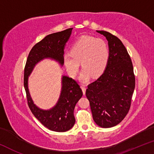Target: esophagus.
I'll list each match as a JSON object with an SVG mask.
<instances>
[{"instance_id":"34e87169","label":"esophagus","mask_w":154,"mask_h":154,"mask_svg":"<svg viewBox=\"0 0 154 154\" xmlns=\"http://www.w3.org/2000/svg\"><path fill=\"white\" fill-rule=\"evenodd\" d=\"M81 88H82L83 94V95H84L85 94V90H86V88H85V87L84 86V85H82V86H81Z\"/></svg>"}]
</instances>
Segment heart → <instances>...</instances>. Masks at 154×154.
Returning a JSON list of instances; mask_svg holds the SVG:
<instances>
[{
  "label": "heart",
  "instance_id": "b5f03b06",
  "mask_svg": "<svg viewBox=\"0 0 154 154\" xmlns=\"http://www.w3.org/2000/svg\"><path fill=\"white\" fill-rule=\"evenodd\" d=\"M109 55V48L105 41L83 36L72 45L71 54L64 56V60L67 71L72 77L76 75L81 62L83 69L79 78L85 82L91 75L97 77L103 73L107 66Z\"/></svg>",
  "mask_w": 154,
  "mask_h": 154
}]
</instances>
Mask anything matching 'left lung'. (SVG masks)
<instances>
[{
	"label": "left lung",
	"mask_w": 154,
	"mask_h": 154,
	"mask_svg": "<svg viewBox=\"0 0 154 154\" xmlns=\"http://www.w3.org/2000/svg\"><path fill=\"white\" fill-rule=\"evenodd\" d=\"M96 32L108 41L110 55L103 73L88 85L85 95L94 121L98 126L107 128L120 123L128 113L135 77L131 59L122 41L106 31Z\"/></svg>",
	"instance_id": "obj_1"
}]
</instances>
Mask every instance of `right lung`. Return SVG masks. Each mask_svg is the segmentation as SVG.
Wrapping results in <instances>:
<instances>
[{"instance_id":"obj_1","label":"right lung","mask_w":154,"mask_h":154,"mask_svg":"<svg viewBox=\"0 0 154 154\" xmlns=\"http://www.w3.org/2000/svg\"><path fill=\"white\" fill-rule=\"evenodd\" d=\"M72 28L50 34L34 45L28 54L24 69V85L28 105L35 118L48 129L55 132H66L74 126V109L83 92L76 81L67 76L62 77V90L56 105L49 110H43L34 104L28 86V77L35 65L45 58L64 64V49L71 36Z\"/></svg>"}]
</instances>
